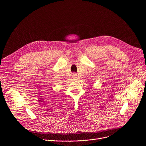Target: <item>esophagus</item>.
<instances>
[{
  "label": "esophagus",
  "instance_id": "obj_1",
  "mask_svg": "<svg viewBox=\"0 0 146 146\" xmlns=\"http://www.w3.org/2000/svg\"><path fill=\"white\" fill-rule=\"evenodd\" d=\"M73 78H76V74H73Z\"/></svg>",
  "mask_w": 146,
  "mask_h": 146
}]
</instances>
